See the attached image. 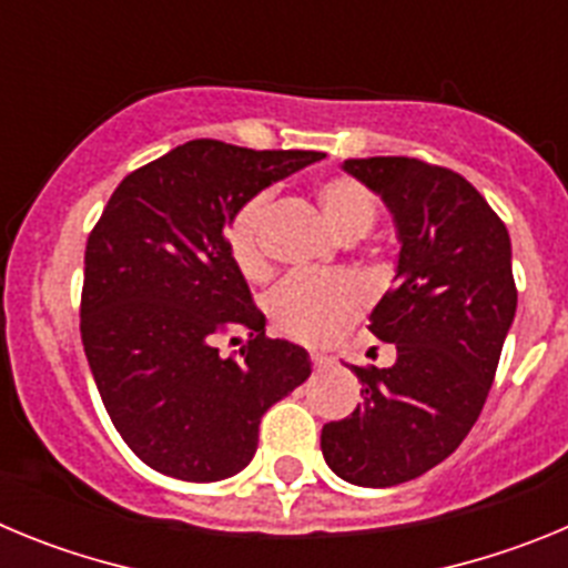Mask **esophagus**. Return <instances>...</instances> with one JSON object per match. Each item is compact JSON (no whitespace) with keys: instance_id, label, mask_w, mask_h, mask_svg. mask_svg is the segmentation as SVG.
<instances>
[{"instance_id":"34e87169","label":"esophagus","mask_w":568,"mask_h":568,"mask_svg":"<svg viewBox=\"0 0 568 568\" xmlns=\"http://www.w3.org/2000/svg\"><path fill=\"white\" fill-rule=\"evenodd\" d=\"M310 361H313L315 369H329V366L335 364V361L329 358V355H321V353H313V358H310Z\"/></svg>"}]
</instances>
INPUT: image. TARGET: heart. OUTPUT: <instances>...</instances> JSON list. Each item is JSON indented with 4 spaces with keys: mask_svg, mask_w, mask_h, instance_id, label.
<instances>
[{
    "mask_svg": "<svg viewBox=\"0 0 568 568\" xmlns=\"http://www.w3.org/2000/svg\"><path fill=\"white\" fill-rule=\"evenodd\" d=\"M267 199V193L250 195L227 224V250L247 278H264L270 267L261 241ZM315 199L344 239H361L375 227L378 202L353 175H329L318 182ZM366 301L369 293L358 275H293L267 298V315L287 338L329 344L364 313Z\"/></svg>",
    "mask_w": 568,
    "mask_h": 568,
    "instance_id": "b5f03b06",
    "label": "heart"
}]
</instances>
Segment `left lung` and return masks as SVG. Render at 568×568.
Masks as SVG:
<instances>
[{"mask_svg": "<svg viewBox=\"0 0 568 568\" xmlns=\"http://www.w3.org/2000/svg\"><path fill=\"white\" fill-rule=\"evenodd\" d=\"M398 227L395 287L369 333L395 344L393 366H353L364 404L321 429L338 478L384 489L418 478L469 435L495 381L518 307L506 224L455 170L406 155L346 159Z\"/></svg>", "mask_w": 568, "mask_h": 568, "instance_id": "obj_1", "label": "left lung"}]
</instances>
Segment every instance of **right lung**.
I'll use <instances>...</instances> for the list:
<instances>
[{
  "label": "right lung",
  "mask_w": 568,
  "mask_h": 568,
  "mask_svg": "<svg viewBox=\"0 0 568 568\" xmlns=\"http://www.w3.org/2000/svg\"><path fill=\"white\" fill-rule=\"evenodd\" d=\"M321 159L193 139L110 195L84 250L79 327L104 409L150 469L230 478L253 460L261 415L310 378L307 349L264 335L224 227L250 195ZM244 328L240 355L219 356L217 338Z\"/></svg>",
  "instance_id": "1"
}]
</instances>
